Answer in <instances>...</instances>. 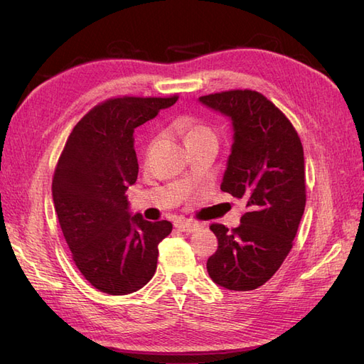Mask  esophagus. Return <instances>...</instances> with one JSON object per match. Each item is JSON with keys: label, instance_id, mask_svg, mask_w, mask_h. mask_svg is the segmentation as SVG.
I'll use <instances>...</instances> for the list:
<instances>
[{"label": "esophagus", "instance_id": "obj_1", "mask_svg": "<svg viewBox=\"0 0 364 364\" xmlns=\"http://www.w3.org/2000/svg\"><path fill=\"white\" fill-rule=\"evenodd\" d=\"M176 228L181 230V232H187V233H193L196 232V230L200 227V224L194 223V220H190V219H183V218H179L174 223Z\"/></svg>", "mask_w": 364, "mask_h": 364}]
</instances>
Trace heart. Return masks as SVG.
Segmentation results:
<instances>
[{
	"mask_svg": "<svg viewBox=\"0 0 364 364\" xmlns=\"http://www.w3.org/2000/svg\"><path fill=\"white\" fill-rule=\"evenodd\" d=\"M176 132L183 137L185 144L190 145L194 141H203V140H216L215 132H213L208 127L202 125L199 122H194L191 119H179L174 123Z\"/></svg>",
	"mask_w": 364,
	"mask_h": 364,
	"instance_id": "1",
	"label": "heart"
}]
</instances>
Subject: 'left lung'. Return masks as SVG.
<instances>
[{"label":"left lung","instance_id":"8db88e82","mask_svg":"<svg viewBox=\"0 0 364 364\" xmlns=\"http://www.w3.org/2000/svg\"><path fill=\"white\" fill-rule=\"evenodd\" d=\"M199 102L232 120V154L220 190L244 199L247 207L232 232L223 224L210 225L218 250L207 270L224 289H258L286 259L303 218V145L286 115L259 92L235 90L199 97Z\"/></svg>","mask_w":364,"mask_h":364}]
</instances>
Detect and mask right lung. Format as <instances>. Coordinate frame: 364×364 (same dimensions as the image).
Wrapping results in <instances>:
<instances>
[{"instance_id": "1", "label": "right lung", "mask_w": 364, "mask_h": 364, "mask_svg": "<svg viewBox=\"0 0 364 364\" xmlns=\"http://www.w3.org/2000/svg\"><path fill=\"white\" fill-rule=\"evenodd\" d=\"M177 97H120L97 105L70 132L52 181V199L77 269L108 295L144 287L157 269L168 220L132 215L127 190L139 174L134 129Z\"/></svg>"}]
</instances>
